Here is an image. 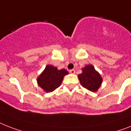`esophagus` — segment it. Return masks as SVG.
<instances>
[{
	"label": "esophagus",
	"instance_id": "esophagus-1",
	"mask_svg": "<svg viewBox=\"0 0 131 131\" xmlns=\"http://www.w3.org/2000/svg\"><path fill=\"white\" fill-rule=\"evenodd\" d=\"M69 72H70L71 74H75V69H71V70H70V71H69Z\"/></svg>",
	"mask_w": 131,
	"mask_h": 131
}]
</instances>
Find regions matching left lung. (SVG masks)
Here are the masks:
<instances>
[{"mask_svg":"<svg viewBox=\"0 0 131 131\" xmlns=\"http://www.w3.org/2000/svg\"><path fill=\"white\" fill-rule=\"evenodd\" d=\"M81 85L91 91H96L100 87L102 79L92 65L86 66L83 73L78 75Z\"/></svg>","mask_w":131,"mask_h":131,"instance_id":"8db88e82","label":"left lung"}]
</instances>
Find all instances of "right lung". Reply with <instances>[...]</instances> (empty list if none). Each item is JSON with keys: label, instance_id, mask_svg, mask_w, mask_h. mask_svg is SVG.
Here are the masks:
<instances>
[{"label": "right lung", "instance_id": "right-lung-1", "mask_svg": "<svg viewBox=\"0 0 131 131\" xmlns=\"http://www.w3.org/2000/svg\"><path fill=\"white\" fill-rule=\"evenodd\" d=\"M68 74L65 69L58 70L52 65H47L45 70L38 77V83L40 87L46 92H51L60 87L64 76Z\"/></svg>", "mask_w": 131, "mask_h": 131}]
</instances>
